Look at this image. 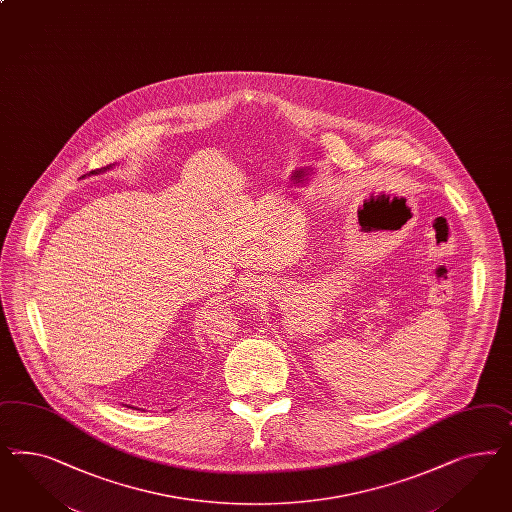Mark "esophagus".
<instances>
[{"instance_id": "1", "label": "esophagus", "mask_w": 512, "mask_h": 512, "mask_svg": "<svg viewBox=\"0 0 512 512\" xmlns=\"http://www.w3.org/2000/svg\"><path fill=\"white\" fill-rule=\"evenodd\" d=\"M252 286H254V284H252L250 280L241 282V293H243V295H247V297H250V295H252Z\"/></svg>"}]
</instances>
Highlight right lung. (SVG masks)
<instances>
[{"mask_svg": "<svg viewBox=\"0 0 512 512\" xmlns=\"http://www.w3.org/2000/svg\"><path fill=\"white\" fill-rule=\"evenodd\" d=\"M114 166H116V164H108V166H104V168H99V170H91V172H89V174H86V176H97V174H103V172H106V170H110V168H114ZM86 176H82L80 177V179H84V177ZM129 408H131V406H129Z\"/></svg>", "mask_w": 512, "mask_h": 512, "instance_id": "obj_1", "label": "right lung"}]
</instances>
